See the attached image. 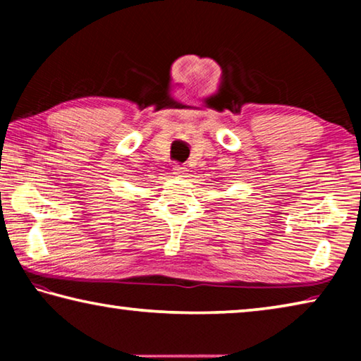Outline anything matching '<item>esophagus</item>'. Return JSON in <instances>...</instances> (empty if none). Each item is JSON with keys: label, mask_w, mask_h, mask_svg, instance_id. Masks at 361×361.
Instances as JSON below:
<instances>
[{"label": "esophagus", "mask_w": 361, "mask_h": 361, "mask_svg": "<svg viewBox=\"0 0 361 361\" xmlns=\"http://www.w3.org/2000/svg\"><path fill=\"white\" fill-rule=\"evenodd\" d=\"M173 173L175 175H178V176H183L186 173V169L185 167H181V166H175V169H173Z\"/></svg>", "instance_id": "esophagus-1"}]
</instances>
